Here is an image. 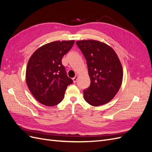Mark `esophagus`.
Returning <instances> with one entry per match:
<instances>
[{
	"label": "esophagus",
	"instance_id": "34e87169",
	"mask_svg": "<svg viewBox=\"0 0 152 152\" xmlns=\"http://www.w3.org/2000/svg\"><path fill=\"white\" fill-rule=\"evenodd\" d=\"M77 79H78V75H76L74 78H73V82H74V83H75V82H76L77 80Z\"/></svg>",
	"mask_w": 152,
	"mask_h": 152
}]
</instances>
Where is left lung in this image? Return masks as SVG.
Segmentation results:
<instances>
[{
  "label": "left lung",
  "instance_id": "left-lung-1",
  "mask_svg": "<svg viewBox=\"0 0 152 152\" xmlns=\"http://www.w3.org/2000/svg\"><path fill=\"white\" fill-rule=\"evenodd\" d=\"M86 59L90 86L84 91L87 103L94 107L110 102L122 85L123 69L115 50L107 44L95 40L77 41Z\"/></svg>",
  "mask_w": 152,
  "mask_h": 152
}]
</instances>
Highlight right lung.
<instances>
[{"label": "right lung", "mask_w": 152, "mask_h": 152, "mask_svg": "<svg viewBox=\"0 0 152 152\" xmlns=\"http://www.w3.org/2000/svg\"><path fill=\"white\" fill-rule=\"evenodd\" d=\"M75 41H54L37 49L26 69V82L31 93L41 104L53 107L60 103L73 80L66 73L61 59Z\"/></svg>", "instance_id": "1"}]
</instances>
